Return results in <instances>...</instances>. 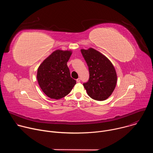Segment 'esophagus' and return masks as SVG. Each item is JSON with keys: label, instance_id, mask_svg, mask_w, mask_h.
<instances>
[{"label": "esophagus", "instance_id": "1", "mask_svg": "<svg viewBox=\"0 0 153 153\" xmlns=\"http://www.w3.org/2000/svg\"><path fill=\"white\" fill-rule=\"evenodd\" d=\"M76 81H77V82H80V78H78L77 79H76Z\"/></svg>", "mask_w": 153, "mask_h": 153}]
</instances>
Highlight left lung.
Returning a JSON list of instances; mask_svg holds the SVG:
<instances>
[{"mask_svg": "<svg viewBox=\"0 0 153 153\" xmlns=\"http://www.w3.org/2000/svg\"><path fill=\"white\" fill-rule=\"evenodd\" d=\"M88 67L90 77L83 85L87 94L96 100H105L113 93L116 85L117 74L112 63L93 48L81 50Z\"/></svg>", "mask_w": 153, "mask_h": 153, "instance_id": "8db88e82", "label": "left lung"}]
</instances>
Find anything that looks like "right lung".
Instances as JSON below:
<instances>
[{
    "label": "right lung",
    "mask_w": 153,
    "mask_h": 153,
    "mask_svg": "<svg viewBox=\"0 0 153 153\" xmlns=\"http://www.w3.org/2000/svg\"><path fill=\"white\" fill-rule=\"evenodd\" d=\"M71 54L70 51L56 50L43 60L37 70V79L40 88L51 99L66 96L76 83L67 64Z\"/></svg>",
    "instance_id": "right-lung-1"
}]
</instances>
